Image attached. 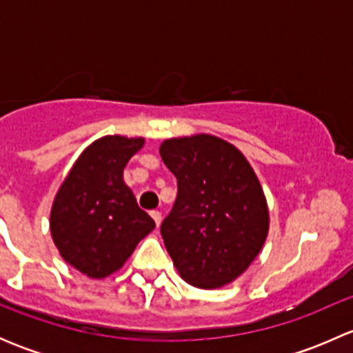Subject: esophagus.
Masks as SVG:
<instances>
[{
	"label": "esophagus",
	"mask_w": 353,
	"mask_h": 353,
	"mask_svg": "<svg viewBox=\"0 0 353 353\" xmlns=\"http://www.w3.org/2000/svg\"><path fill=\"white\" fill-rule=\"evenodd\" d=\"M150 215H152V219L155 220L157 227H159V225H160V222H162V213H160V212H157V210H154V212H152Z\"/></svg>",
	"instance_id": "obj_1"
}]
</instances>
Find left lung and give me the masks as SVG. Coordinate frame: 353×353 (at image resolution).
<instances>
[{
    "label": "left lung",
    "instance_id": "1",
    "mask_svg": "<svg viewBox=\"0 0 353 353\" xmlns=\"http://www.w3.org/2000/svg\"><path fill=\"white\" fill-rule=\"evenodd\" d=\"M177 179V198L160 225L181 276L216 288L251 265L268 234L259 181L234 145L210 134L172 138L160 147Z\"/></svg>",
    "mask_w": 353,
    "mask_h": 353
}]
</instances>
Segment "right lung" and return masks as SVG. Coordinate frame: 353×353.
<instances>
[{
    "instance_id": "1",
    "label": "right lung",
    "mask_w": 353,
    "mask_h": 353,
    "mask_svg": "<svg viewBox=\"0 0 353 353\" xmlns=\"http://www.w3.org/2000/svg\"><path fill=\"white\" fill-rule=\"evenodd\" d=\"M141 147L143 138L94 141L56 194L52 241L66 263L92 279L119 270L155 227L123 181L124 167Z\"/></svg>"
}]
</instances>
